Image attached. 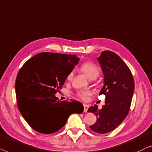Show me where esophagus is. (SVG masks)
<instances>
[{
    "label": "esophagus",
    "mask_w": 152,
    "mask_h": 152,
    "mask_svg": "<svg viewBox=\"0 0 152 152\" xmlns=\"http://www.w3.org/2000/svg\"><path fill=\"white\" fill-rule=\"evenodd\" d=\"M83 106H84V112H87V110H88V108H89V105L88 104H83Z\"/></svg>",
    "instance_id": "34e87169"
}]
</instances>
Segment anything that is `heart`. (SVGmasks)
Here are the masks:
<instances>
[{
  "mask_svg": "<svg viewBox=\"0 0 152 152\" xmlns=\"http://www.w3.org/2000/svg\"><path fill=\"white\" fill-rule=\"evenodd\" d=\"M80 69L89 79H95L96 78H97L100 74L99 68L95 63H92V62H85V63H83L80 66ZM73 72H70L67 77V80H71L72 77H73ZM88 92L85 91H78L76 95L81 99L85 100L87 96L88 95Z\"/></svg>",
  "mask_w": 152,
  "mask_h": 152,
  "instance_id": "b5f03b06",
  "label": "heart"
}]
</instances>
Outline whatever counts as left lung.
Returning <instances> with one entry per match:
<instances>
[{
	"label": "left lung",
	"mask_w": 152,
	"mask_h": 152,
	"mask_svg": "<svg viewBox=\"0 0 152 152\" xmlns=\"http://www.w3.org/2000/svg\"><path fill=\"white\" fill-rule=\"evenodd\" d=\"M104 74V86L100 95L105 96L104 105L99 110L96 104L87 112L98 118L90 126L92 131L106 134L118 127L129 113L134 91V81L128 66L118 55L111 51H104L98 58Z\"/></svg>",
	"instance_id": "obj_1"
}]
</instances>
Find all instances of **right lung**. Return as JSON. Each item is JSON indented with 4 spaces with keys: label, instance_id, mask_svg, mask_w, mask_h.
Listing matches in <instances>:
<instances>
[{
    "label": "right lung",
    "instance_id": "add662e5",
    "mask_svg": "<svg viewBox=\"0 0 152 152\" xmlns=\"http://www.w3.org/2000/svg\"><path fill=\"white\" fill-rule=\"evenodd\" d=\"M78 61L76 55L42 52L25 62L19 70L15 83L17 104L35 131L54 133L72 114L83 112L80 102L58 101L55 96Z\"/></svg>",
    "mask_w": 152,
    "mask_h": 152
}]
</instances>
